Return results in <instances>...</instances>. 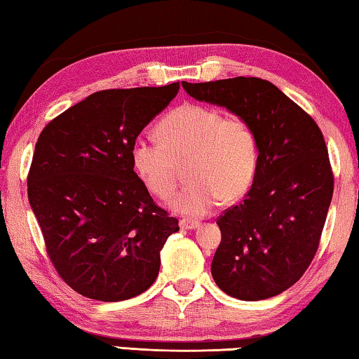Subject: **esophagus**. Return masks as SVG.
I'll list each match as a JSON object with an SVG mask.
<instances>
[{
  "mask_svg": "<svg viewBox=\"0 0 359 359\" xmlns=\"http://www.w3.org/2000/svg\"><path fill=\"white\" fill-rule=\"evenodd\" d=\"M201 226V222L194 221V219H181L180 221V227L184 229V231H192V229H197Z\"/></svg>",
  "mask_w": 359,
  "mask_h": 359,
  "instance_id": "1",
  "label": "esophagus"
}]
</instances>
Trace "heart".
<instances>
[{
	"mask_svg": "<svg viewBox=\"0 0 359 359\" xmlns=\"http://www.w3.org/2000/svg\"><path fill=\"white\" fill-rule=\"evenodd\" d=\"M156 132L161 143L135 140L132 167L149 192L167 198L176 186V163L186 161L189 183L173 197L175 211L201 218L219 201L237 202L250 191L259 165V143L243 117L187 103L163 116Z\"/></svg>",
	"mask_w": 359,
	"mask_h": 359,
	"instance_id": "b5f03b06",
	"label": "heart"
}]
</instances>
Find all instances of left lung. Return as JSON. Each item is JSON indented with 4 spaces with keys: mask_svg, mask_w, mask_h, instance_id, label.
<instances>
[{
    "mask_svg": "<svg viewBox=\"0 0 359 359\" xmlns=\"http://www.w3.org/2000/svg\"><path fill=\"white\" fill-rule=\"evenodd\" d=\"M183 89L243 117L259 143L251 189L216 221L222 237L211 262L213 280L240 301L277 296L312 262L331 205L334 176L320 127L259 78L183 82Z\"/></svg>",
    "mask_w": 359,
    "mask_h": 359,
    "instance_id": "1",
    "label": "left lung"
}]
</instances>
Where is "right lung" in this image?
<instances>
[{
	"instance_id": "add662e5",
	"label": "right lung",
	"mask_w": 359,
	"mask_h": 359,
	"mask_svg": "<svg viewBox=\"0 0 359 359\" xmlns=\"http://www.w3.org/2000/svg\"><path fill=\"white\" fill-rule=\"evenodd\" d=\"M163 87L102 90L41 132L28 173V202L65 283L103 302L154 283L161 251L178 219L152 201L133 172L141 130L176 97Z\"/></svg>"
}]
</instances>
